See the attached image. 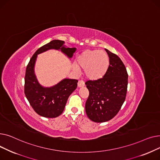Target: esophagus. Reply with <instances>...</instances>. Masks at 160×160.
I'll use <instances>...</instances> for the list:
<instances>
[{"instance_id":"34e87169","label":"esophagus","mask_w":160,"mask_h":160,"mask_svg":"<svg viewBox=\"0 0 160 160\" xmlns=\"http://www.w3.org/2000/svg\"><path fill=\"white\" fill-rule=\"evenodd\" d=\"M85 86L84 81H83L82 80H80L78 81V86L79 88H80V87H83V86Z\"/></svg>"}]
</instances>
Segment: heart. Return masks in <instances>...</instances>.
Returning a JSON list of instances; mask_svg holds the SVG:
<instances>
[{"label":"heart","mask_w":160,"mask_h":160,"mask_svg":"<svg viewBox=\"0 0 160 160\" xmlns=\"http://www.w3.org/2000/svg\"><path fill=\"white\" fill-rule=\"evenodd\" d=\"M110 60L107 53L97 49H88L83 51L77 58V65L74 70H84L86 77L90 80H97L102 78L106 74Z\"/></svg>","instance_id":"b5f03b06"}]
</instances>
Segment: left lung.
Returning a JSON list of instances; mask_svg holds the SVG:
<instances>
[{
    "instance_id": "left-lung-1",
    "label": "left lung",
    "mask_w": 160,
    "mask_h": 160,
    "mask_svg": "<svg viewBox=\"0 0 160 160\" xmlns=\"http://www.w3.org/2000/svg\"><path fill=\"white\" fill-rule=\"evenodd\" d=\"M105 50L110 58L106 74L99 80H88L85 83L89 93L86 112L88 118L95 122L113 118L121 108L127 93V69L118 56Z\"/></svg>"
}]
</instances>
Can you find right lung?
I'll use <instances>...</instances> for the list:
<instances>
[{"mask_svg":"<svg viewBox=\"0 0 160 160\" xmlns=\"http://www.w3.org/2000/svg\"><path fill=\"white\" fill-rule=\"evenodd\" d=\"M64 41L53 40L38 48L28 63L24 77V94L32 108L38 115L54 118L62 113L69 95L77 88L78 80L64 79L50 88L41 86L33 73V67L38 54L48 49L60 50L71 58L76 48H65Z\"/></svg>","mask_w":160,"mask_h":160,"instance_id":"obj_1","label":"right lung"}]
</instances>
